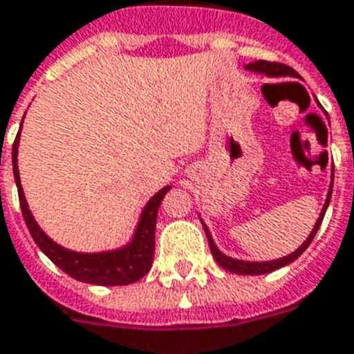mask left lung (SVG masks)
Listing matches in <instances>:
<instances>
[{
    "mask_svg": "<svg viewBox=\"0 0 354 354\" xmlns=\"http://www.w3.org/2000/svg\"><path fill=\"white\" fill-rule=\"evenodd\" d=\"M245 71H251V73H257V74H263V76H267V77H297V80H301L300 74H298L297 71H295V68L287 67V65H283V63L263 62V59H258V62H252V63H249V65H245ZM326 156H327V152H326ZM333 180H335V169L331 167V185H329V191H327L326 203H324V207H322L320 216H318L317 223H315V227H313L311 234L307 236L306 242L301 243V245L298 247L297 251L291 252V254H287V257L277 258V260L249 261V260H238V258L227 257V254H223V252L220 251V249H218L216 243H214V240H212L211 232H209L207 225H205V223H203L202 218H200V220H202L203 229H205L207 242H209V247H211L212 257H214V260L218 261V266L223 267V269H225V271H229V272H236V274H247V277H254V274H267V272L277 271V269H280V267L289 266L291 261H295L298 257H301V252L306 251L307 247H309V243L313 242V238H315V234H317L318 229H320L322 220H324V216H326L327 207H329V202H331Z\"/></svg>",
    "mask_w": 354,
    "mask_h": 354,
    "instance_id": "8db88e82",
    "label": "left lung"
}]
</instances>
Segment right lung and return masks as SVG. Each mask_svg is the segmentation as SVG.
Here are the masks:
<instances>
[{"mask_svg":"<svg viewBox=\"0 0 354 354\" xmlns=\"http://www.w3.org/2000/svg\"><path fill=\"white\" fill-rule=\"evenodd\" d=\"M19 132L12 145L14 180L18 187L19 205H21L23 218L30 231V236L34 238L37 247L47 254L48 260H53L63 272H67L68 277L85 281V283H94V286H129V283H134L145 277L152 266V258H154V231H156L158 209L162 205L163 196L171 191V185L158 191L149 200L147 205L143 207L134 234L125 245L100 252L71 251V249H65L63 245L54 242L50 236H47L41 227L37 225L32 212L28 209L18 169Z\"/></svg>","mask_w":354,"mask_h":354,"instance_id":"add662e5","label":"right lung"}]
</instances>
